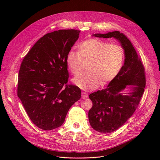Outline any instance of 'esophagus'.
<instances>
[{"mask_svg": "<svg viewBox=\"0 0 160 160\" xmlns=\"http://www.w3.org/2000/svg\"><path fill=\"white\" fill-rule=\"evenodd\" d=\"M81 95H82V98H86L88 97V94L87 93L84 92H82V94H81Z\"/></svg>", "mask_w": 160, "mask_h": 160, "instance_id": "obj_1", "label": "esophagus"}]
</instances>
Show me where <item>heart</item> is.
<instances>
[{"label": "heart", "instance_id": "heart-1", "mask_svg": "<svg viewBox=\"0 0 160 160\" xmlns=\"http://www.w3.org/2000/svg\"><path fill=\"white\" fill-rule=\"evenodd\" d=\"M122 48L116 44L96 39H88L78 47V52L70 50L66 57L70 72H79L83 62H88V71L72 79L73 83L84 91L95 89L100 81L102 84L112 81L122 67Z\"/></svg>", "mask_w": 160, "mask_h": 160}]
</instances>
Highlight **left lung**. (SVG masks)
<instances>
[{"instance_id": "8db88e82", "label": "left lung", "mask_w": 160, "mask_h": 160, "mask_svg": "<svg viewBox=\"0 0 160 160\" xmlns=\"http://www.w3.org/2000/svg\"><path fill=\"white\" fill-rule=\"evenodd\" d=\"M92 36L113 38L124 52V65L116 76L105 89L89 95L93 104L88 113L90 124L94 130L107 134L124 124L137 109L146 84L145 69L132 43L122 33L115 31Z\"/></svg>"}]
</instances>
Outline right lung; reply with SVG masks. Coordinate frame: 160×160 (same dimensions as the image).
<instances>
[{
	"mask_svg": "<svg viewBox=\"0 0 160 160\" xmlns=\"http://www.w3.org/2000/svg\"><path fill=\"white\" fill-rule=\"evenodd\" d=\"M80 31L60 29L38 40L23 58L18 74V97L31 121L50 131L61 126L81 89L68 82L67 53Z\"/></svg>",
	"mask_w": 160,
	"mask_h": 160,
	"instance_id": "obj_1",
	"label": "right lung"
}]
</instances>
